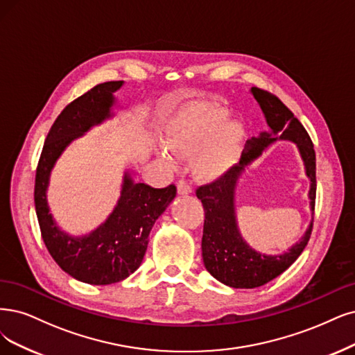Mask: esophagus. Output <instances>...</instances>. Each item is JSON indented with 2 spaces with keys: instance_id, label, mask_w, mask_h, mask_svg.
Here are the masks:
<instances>
[{
  "instance_id": "34e87169",
  "label": "esophagus",
  "mask_w": 355,
  "mask_h": 355,
  "mask_svg": "<svg viewBox=\"0 0 355 355\" xmlns=\"http://www.w3.org/2000/svg\"><path fill=\"white\" fill-rule=\"evenodd\" d=\"M177 191H178V194H181V196L190 194V193H191V187L187 184L186 181H178V184H177Z\"/></svg>"
}]
</instances>
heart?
<instances>
[{
	"instance_id": "b5f03b06",
	"label": "heart",
	"mask_w": 355,
	"mask_h": 355,
	"mask_svg": "<svg viewBox=\"0 0 355 355\" xmlns=\"http://www.w3.org/2000/svg\"><path fill=\"white\" fill-rule=\"evenodd\" d=\"M227 111L212 107H194L171 118L164 128L165 149L159 159L173 165L175 156H193L194 173L202 180L215 181L231 169L244 140V125L227 120Z\"/></svg>"
}]
</instances>
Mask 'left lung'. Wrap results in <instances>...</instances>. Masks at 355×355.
<instances>
[{
	"instance_id": "obj_1",
	"label": "left lung",
	"mask_w": 355,
	"mask_h": 355,
	"mask_svg": "<svg viewBox=\"0 0 355 355\" xmlns=\"http://www.w3.org/2000/svg\"><path fill=\"white\" fill-rule=\"evenodd\" d=\"M250 94L265 115L268 131L247 140L240 162L219 180L198 189L196 196L205 209L202 257L206 270L215 279L231 288H257L275 279L290 268L306 248L313 230V218L304 235L286 252L265 254L248 245L239 231L235 219V189L248 165L278 140L293 141L304 162L310 180V209L316 199V153L313 143L294 114L269 92L252 87Z\"/></svg>"
}]
</instances>
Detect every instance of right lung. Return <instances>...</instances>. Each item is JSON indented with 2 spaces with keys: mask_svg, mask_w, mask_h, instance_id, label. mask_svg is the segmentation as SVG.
I'll list each match as a JSON object with an SVG mask.
<instances>
[{
  "mask_svg": "<svg viewBox=\"0 0 355 355\" xmlns=\"http://www.w3.org/2000/svg\"><path fill=\"white\" fill-rule=\"evenodd\" d=\"M123 85L124 82L101 83L69 103L49 130L36 169L35 209L48 252L65 273L90 285L120 282L137 270L153 224L177 194L174 184L153 189L144 182H135L130 171H125L120 199L94 231L74 237L62 231L51 214L46 193L58 157L73 140L115 115L114 94Z\"/></svg>",
  "mask_w": 355,
  "mask_h": 355,
  "instance_id": "right-lung-1",
  "label": "right lung"
}]
</instances>
